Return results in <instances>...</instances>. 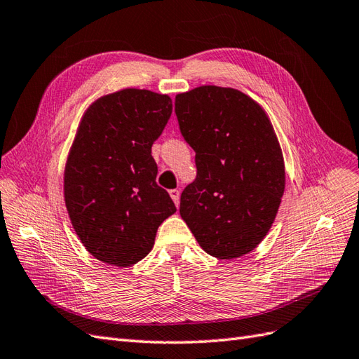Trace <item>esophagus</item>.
<instances>
[{
  "instance_id": "esophagus-1",
  "label": "esophagus",
  "mask_w": 359,
  "mask_h": 359,
  "mask_svg": "<svg viewBox=\"0 0 359 359\" xmlns=\"http://www.w3.org/2000/svg\"><path fill=\"white\" fill-rule=\"evenodd\" d=\"M169 194H170V198L173 199V203L178 205V204H180V190L173 189V190H170V191H169Z\"/></svg>"
}]
</instances>
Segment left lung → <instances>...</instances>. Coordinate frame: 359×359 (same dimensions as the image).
<instances>
[{"label":"left lung","instance_id":"1","mask_svg":"<svg viewBox=\"0 0 359 359\" xmlns=\"http://www.w3.org/2000/svg\"><path fill=\"white\" fill-rule=\"evenodd\" d=\"M175 112L196 152L181 217L210 256L247 255L269 231L285 191L283 155L269 118L247 94L215 85L178 94Z\"/></svg>","mask_w":359,"mask_h":359}]
</instances>
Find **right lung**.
Wrapping results in <instances>:
<instances>
[{"label":"right lung","instance_id":"right-lung-1","mask_svg":"<svg viewBox=\"0 0 359 359\" xmlns=\"http://www.w3.org/2000/svg\"><path fill=\"white\" fill-rule=\"evenodd\" d=\"M172 114L169 95L126 88L95 100L69 151L64 195L79 239L104 264L146 257L164 219L177 212L156 184L152 144Z\"/></svg>","mask_w":359,"mask_h":359}]
</instances>
